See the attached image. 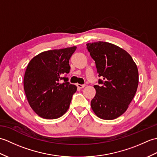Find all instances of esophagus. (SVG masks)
I'll return each instance as SVG.
<instances>
[{"label":"esophagus","instance_id":"obj_1","mask_svg":"<svg viewBox=\"0 0 157 157\" xmlns=\"http://www.w3.org/2000/svg\"><path fill=\"white\" fill-rule=\"evenodd\" d=\"M77 87L79 89L84 88L85 87V85H82V84H77Z\"/></svg>","mask_w":157,"mask_h":157}]
</instances>
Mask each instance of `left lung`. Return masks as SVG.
I'll use <instances>...</instances> for the list:
<instances>
[{"label":"left lung","mask_w":157,"mask_h":157,"mask_svg":"<svg viewBox=\"0 0 157 157\" xmlns=\"http://www.w3.org/2000/svg\"><path fill=\"white\" fill-rule=\"evenodd\" d=\"M96 63L98 84L91 107L99 118L112 120L123 114L134 98L138 86V70L125 50L111 43L86 44Z\"/></svg>","instance_id":"8db88e82"}]
</instances>
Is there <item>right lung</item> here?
Returning <instances> with one entry per match:
<instances>
[{"label":"right lung","mask_w":157,"mask_h":157,"mask_svg":"<svg viewBox=\"0 0 157 157\" xmlns=\"http://www.w3.org/2000/svg\"><path fill=\"white\" fill-rule=\"evenodd\" d=\"M76 48L42 52L28 63L23 87L31 108L40 117L57 119L68 110L77 87L63 76L70 71L69 61Z\"/></svg>","instance_id":"1"}]
</instances>
